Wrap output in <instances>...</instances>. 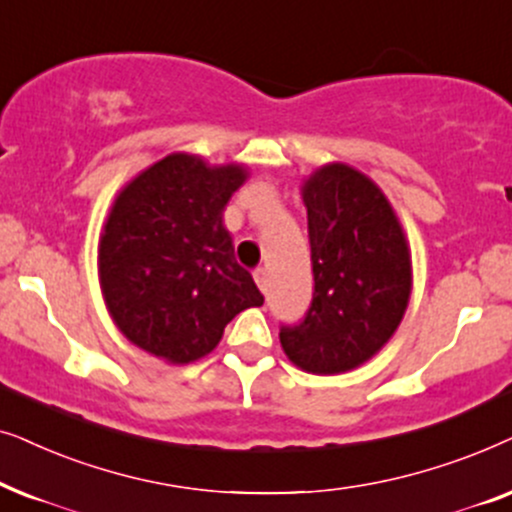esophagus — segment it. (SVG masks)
I'll return each mask as SVG.
<instances>
[{"label": "esophagus", "mask_w": 512, "mask_h": 512, "mask_svg": "<svg viewBox=\"0 0 512 512\" xmlns=\"http://www.w3.org/2000/svg\"><path fill=\"white\" fill-rule=\"evenodd\" d=\"M255 281H257V285H260V290L264 292V295H267L269 292V271L264 269V267H260V269H255Z\"/></svg>", "instance_id": "esophagus-1"}]
</instances>
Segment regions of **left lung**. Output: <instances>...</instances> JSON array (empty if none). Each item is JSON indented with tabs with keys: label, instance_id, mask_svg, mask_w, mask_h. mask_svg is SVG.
I'll return each instance as SVG.
<instances>
[{
	"label": "left lung",
	"instance_id": "left-lung-1",
	"mask_svg": "<svg viewBox=\"0 0 512 512\" xmlns=\"http://www.w3.org/2000/svg\"><path fill=\"white\" fill-rule=\"evenodd\" d=\"M313 299L281 346L311 374H339L370 360L405 316L412 290L407 241L370 177L344 163L318 168L302 187Z\"/></svg>",
	"mask_w": 512,
	"mask_h": 512
}]
</instances>
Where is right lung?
<instances>
[{
  "label": "right lung",
  "instance_id": "add662e5",
  "mask_svg": "<svg viewBox=\"0 0 512 512\" xmlns=\"http://www.w3.org/2000/svg\"><path fill=\"white\" fill-rule=\"evenodd\" d=\"M245 177L236 163L170 154L114 201L98 250L102 297L126 339L152 356L199 360L236 313L264 304L222 224Z\"/></svg>",
  "mask_w": 512,
  "mask_h": 512
}]
</instances>
